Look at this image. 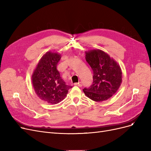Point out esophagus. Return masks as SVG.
<instances>
[{"label": "esophagus", "mask_w": 151, "mask_h": 151, "mask_svg": "<svg viewBox=\"0 0 151 151\" xmlns=\"http://www.w3.org/2000/svg\"><path fill=\"white\" fill-rule=\"evenodd\" d=\"M74 85H76V86H80V87H81V86H83V85H82V83H81V82L75 83Z\"/></svg>", "instance_id": "obj_1"}]
</instances>
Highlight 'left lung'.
Here are the masks:
<instances>
[{"instance_id": "obj_1", "label": "left lung", "mask_w": 151, "mask_h": 151, "mask_svg": "<svg viewBox=\"0 0 151 151\" xmlns=\"http://www.w3.org/2000/svg\"><path fill=\"white\" fill-rule=\"evenodd\" d=\"M86 61L93 72V83L83 91L89 99L95 101L110 99L118 90L122 83L120 67L109 55L99 50L86 52Z\"/></svg>"}]
</instances>
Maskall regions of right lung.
Returning <instances> with one entry per match:
<instances>
[{"mask_svg": "<svg viewBox=\"0 0 151 151\" xmlns=\"http://www.w3.org/2000/svg\"><path fill=\"white\" fill-rule=\"evenodd\" d=\"M61 55L47 52L37 65L32 76V85L40 98L52 104H56L65 99L71 86L67 85L57 70Z\"/></svg>", "mask_w": 151, "mask_h": 151, "instance_id": "add662e5", "label": "right lung"}]
</instances>
